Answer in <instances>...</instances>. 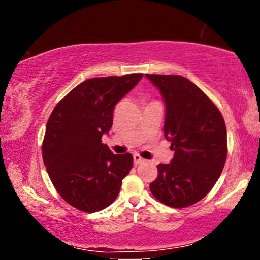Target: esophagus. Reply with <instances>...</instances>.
<instances>
[{"label":"esophagus","instance_id":"34e87169","mask_svg":"<svg viewBox=\"0 0 260 260\" xmlns=\"http://www.w3.org/2000/svg\"><path fill=\"white\" fill-rule=\"evenodd\" d=\"M143 162H144V159L142 158L140 155H138V154H135V155H134V165H135V166L141 165V163H143Z\"/></svg>","mask_w":260,"mask_h":260}]
</instances>
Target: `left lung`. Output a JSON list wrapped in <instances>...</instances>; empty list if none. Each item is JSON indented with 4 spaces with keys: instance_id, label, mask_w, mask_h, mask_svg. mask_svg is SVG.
I'll return each mask as SVG.
<instances>
[{
    "instance_id": "left-lung-1",
    "label": "left lung",
    "mask_w": 260,
    "mask_h": 260,
    "mask_svg": "<svg viewBox=\"0 0 260 260\" xmlns=\"http://www.w3.org/2000/svg\"><path fill=\"white\" fill-rule=\"evenodd\" d=\"M145 77L162 94L163 130L174 150L170 163L157 166L150 190L169 207H188L204 199L221 175L227 156L225 120L214 103L187 78Z\"/></svg>"
}]
</instances>
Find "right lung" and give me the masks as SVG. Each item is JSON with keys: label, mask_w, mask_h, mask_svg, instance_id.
I'll return each mask as SVG.
<instances>
[{"label": "right lung", "mask_w": 260, "mask_h": 260, "mask_svg": "<svg viewBox=\"0 0 260 260\" xmlns=\"http://www.w3.org/2000/svg\"><path fill=\"white\" fill-rule=\"evenodd\" d=\"M143 74L85 80L62 98L46 125L42 158L55 189L79 211H102L118 197L133 168V155H115L102 143L115 105Z\"/></svg>", "instance_id": "add662e5"}]
</instances>
